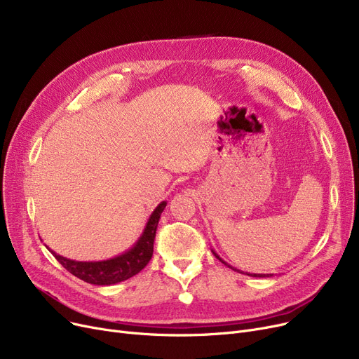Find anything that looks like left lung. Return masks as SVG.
Wrapping results in <instances>:
<instances>
[{
    "label": "left lung",
    "mask_w": 359,
    "mask_h": 359,
    "mask_svg": "<svg viewBox=\"0 0 359 359\" xmlns=\"http://www.w3.org/2000/svg\"><path fill=\"white\" fill-rule=\"evenodd\" d=\"M211 252H212V253H214V256H215V257H217V259H218V260H219V262H221V263H224V265H225V266H229V268H230V269H233V271H236V272H240V273H244V272H243V271H238V269H236V268H233V266H231V265H229V263H227V262H225V260H222V259H221V257H219V256H218V255H217V253H215V252H214V250H211ZM246 275H250V276H256V278H269V276H273V275H272V273H248V272H246Z\"/></svg>",
    "instance_id": "8db88e82"
}]
</instances>
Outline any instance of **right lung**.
Here are the masks:
<instances>
[{
  "instance_id": "add662e5",
  "label": "right lung",
  "mask_w": 359,
  "mask_h": 359,
  "mask_svg": "<svg viewBox=\"0 0 359 359\" xmlns=\"http://www.w3.org/2000/svg\"><path fill=\"white\" fill-rule=\"evenodd\" d=\"M167 202H160L156 210L151 212L145 227L138 237V240L132 244V248L126 252L110 257L106 260H91V262H81V260H72L64 257L53 250L49 252L55 256L61 265L71 272L74 276L83 279L87 284L93 285H115L122 280H126L141 272L148 262L153 257L154 250V238L156 231L158 227V221L161 212L164 211Z\"/></svg>"
}]
</instances>
